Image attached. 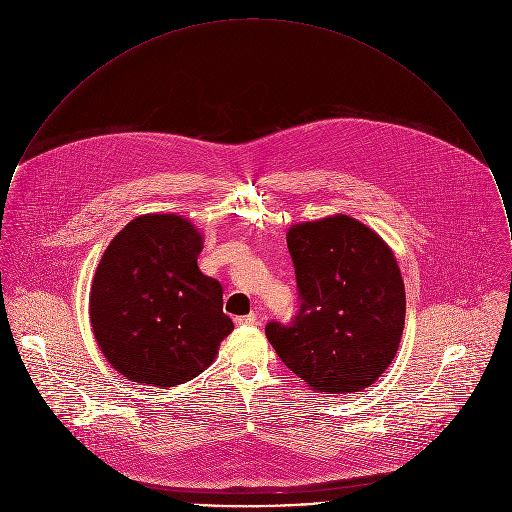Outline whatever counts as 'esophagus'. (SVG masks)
<instances>
[{
  "instance_id": "esophagus-1",
  "label": "esophagus",
  "mask_w": 512,
  "mask_h": 512,
  "mask_svg": "<svg viewBox=\"0 0 512 512\" xmlns=\"http://www.w3.org/2000/svg\"><path fill=\"white\" fill-rule=\"evenodd\" d=\"M256 321H258V317H256L254 313H248V315H238V317L234 319V323H236V325H256Z\"/></svg>"
}]
</instances>
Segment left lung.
Returning a JSON list of instances; mask_svg holds the SVG:
<instances>
[{"label": "left lung", "instance_id": "8db88e82", "mask_svg": "<svg viewBox=\"0 0 512 512\" xmlns=\"http://www.w3.org/2000/svg\"><path fill=\"white\" fill-rule=\"evenodd\" d=\"M299 309L270 321L266 337L282 363L319 392H357L392 363L406 293L392 250L347 215L288 232Z\"/></svg>", "mask_w": 512, "mask_h": 512}]
</instances>
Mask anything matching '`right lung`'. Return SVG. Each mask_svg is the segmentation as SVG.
<instances>
[{
  "label": "right lung",
  "instance_id": "add662e5",
  "mask_svg": "<svg viewBox=\"0 0 512 512\" xmlns=\"http://www.w3.org/2000/svg\"><path fill=\"white\" fill-rule=\"evenodd\" d=\"M203 238L177 215L128 222L106 248L92 282L94 337L132 382L177 386L213 363L234 329L222 286L197 266Z\"/></svg>",
  "mask_w": 512,
  "mask_h": 512
}]
</instances>
